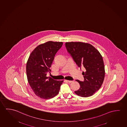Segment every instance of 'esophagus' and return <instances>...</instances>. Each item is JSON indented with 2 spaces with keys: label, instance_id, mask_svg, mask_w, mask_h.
Returning a JSON list of instances; mask_svg holds the SVG:
<instances>
[{
  "label": "esophagus",
  "instance_id": "34e87169",
  "mask_svg": "<svg viewBox=\"0 0 127 127\" xmlns=\"http://www.w3.org/2000/svg\"><path fill=\"white\" fill-rule=\"evenodd\" d=\"M66 81H67V82H68V83H72V82H73V81H71V80H66Z\"/></svg>",
  "mask_w": 127,
  "mask_h": 127
}]
</instances>
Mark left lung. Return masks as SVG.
Returning a JSON list of instances; mask_svg holds the SVG:
<instances>
[{
	"label": "left lung",
	"mask_w": 127,
	"mask_h": 127,
	"mask_svg": "<svg viewBox=\"0 0 127 127\" xmlns=\"http://www.w3.org/2000/svg\"><path fill=\"white\" fill-rule=\"evenodd\" d=\"M67 51L78 67L85 69L83 72L84 81L76 80L80 85L74 92L78 96L88 97L99 89L105 77L103 60L99 51L92 45L82 42H67Z\"/></svg>",
	"instance_id": "1"
}]
</instances>
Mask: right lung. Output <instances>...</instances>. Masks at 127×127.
Returning <instances> with one entry per match:
<instances>
[{"label": "right lung", "mask_w": 127, "mask_h": 127, "mask_svg": "<svg viewBox=\"0 0 127 127\" xmlns=\"http://www.w3.org/2000/svg\"><path fill=\"white\" fill-rule=\"evenodd\" d=\"M63 42L48 41L38 46L31 53L26 64L28 80L35 94L43 99H50L59 92L63 80L47 76L50 68Z\"/></svg>", "instance_id": "obj_1"}]
</instances>
